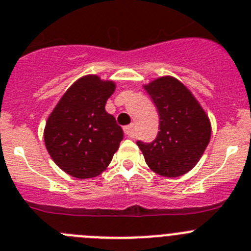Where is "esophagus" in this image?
Returning a JSON list of instances; mask_svg holds the SVG:
<instances>
[{
    "mask_svg": "<svg viewBox=\"0 0 251 251\" xmlns=\"http://www.w3.org/2000/svg\"><path fill=\"white\" fill-rule=\"evenodd\" d=\"M124 131H125V134L127 137H134L135 132H136V126H135L134 124H131V125L126 126V127L124 128Z\"/></svg>",
    "mask_w": 251,
    "mask_h": 251,
    "instance_id": "obj_1",
    "label": "esophagus"
}]
</instances>
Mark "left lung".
Listing matches in <instances>:
<instances>
[{
  "label": "left lung",
  "instance_id": "8db88e82",
  "mask_svg": "<svg viewBox=\"0 0 251 251\" xmlns=\"http://www.w3.org/2000/svg\"><path fill=\"white\" fill-rule=\"evenodd\" d=\"M159 110L160 132L151 144L137 141L150 170L179 177L195 168L209 145L211 123L193 92L173 76L142 85Z\"/></svg>",
  "mask_w": 251,
  "mask_h": 251
}]
</instances>
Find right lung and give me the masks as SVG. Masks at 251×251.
Segmentation results:
<instances>
[{
	"label": "right lung",
	"mask_w": 251,
	"mask_h": 251,
	"mask_svg": "<svg viewBox=\"0 0 251 251\" xmlns=\"http://www.w3.org/2000/svg\"><path fill=\"white\" fill-rule=\"evenodd\" d=\"M116 83L98 75L76 80L49 115L45 146L62 171L76 179L96 177L119 150L124 131L105 110Z\"/></svg>",
	"instance_id": "obj_1"
}]
</instances>
